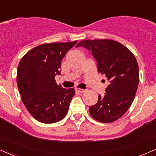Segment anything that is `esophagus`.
<instances>
[{
    "label": "esophagus",
    "instance_id": "esophagus-1",
    "mask_svg": "<svg viewBox=\"0 0 156 156\" xmlns=\"http://www.w3.org/2000/svg\"><path fill=\"white\" fill-rule=\"evenodd\" d=\"M76 91H78V93H83L84 91H86L85 89H79V88H76Z\"/></svg>",
    "mask_w": 156,
    "mask_h": 156
}]
</instances>
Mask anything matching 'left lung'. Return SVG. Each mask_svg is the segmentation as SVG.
<instances>
[{
	"label": "left lung",
	"instance_id": "obj_1",
	"mask_svg": "<svg viewBox=\"0 0 156 156\" xmlns=\"http://www.w3.org/2000/svg\"><path fill=\"white\" fill-rule=\"evenodd\" d=\"M79 46L91 52L99 73L110 83L105 94H99L97 104L89 107L90 114L102 123L115 121L129 110L137 90L140 78L136 58L123 45L113 40H85L76 45Z\"/></svg>",
	"mask_w": 156,
	"mask_h": 156
}]
</instances>
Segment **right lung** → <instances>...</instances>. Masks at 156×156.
I'll use <instances>...</instances> for the list:
<instances>
[{
  "label": "right lung",
  "mask_w": 156,
  "mask_h": 156,
  "mask_svg": "<svg viewBox=\"0 0 156 156\" xmlns=\"http://www.w3.org/2000/svg\"><path fill=\"white\" fill-rule=\"evenodd\" d=\"M76 43L41 44L29 51L19 64L16 81L22 100L41 123H57L67 113L75 90L57 85L55 76L60 75L61 62Z\"/></svg>",
  "instance_id": "add662e5"
}]
</instances>
